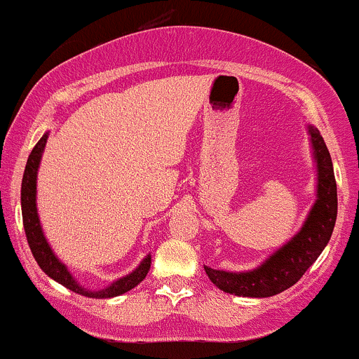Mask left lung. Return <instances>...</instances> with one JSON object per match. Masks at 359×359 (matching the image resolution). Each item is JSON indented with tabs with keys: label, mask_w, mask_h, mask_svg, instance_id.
Instances as JSON below:
<instances>
[{
	"label": "left lung",
	"mask_w": 359,
	"mask_h": 359,
	"mask_svg": "<svg viewBox=\"0 0 359 359\" xmlns=\"http://www.w3.org/2000/svg\"><path fill=\"white\" fill-rule=\"evenodd\" d=\"M311 154L317 165V200L303 226L291 240L265 258L252 271H217L203 265L212 284L243 298H269L298 283L329 243L337 219V184L332 159L322 135L313 125L306 126Z\"/></svg>",
	"instance_id": "left-lung-1"
}]
</instances>
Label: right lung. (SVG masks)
Wrapping results in <instances>:
<instances>
[{"instance_id":"add662e5","label":"right lung","mask_w":359,"mask_h":359,"mask_svg":"<svg viewBox=\"0 0 359 359\" xmlns=\"http://www.w3.org/2000/svg\"><path fill=\"white\" fill-rule=\"evenodd\" d=\"M48 137L49 132H46L41 137V140L36 144V147L32 149L29 159H27L24 178H22V217H24V229L27 234V241H29L30 246V252H32V255L36 258L37 264H39V267L46 272V276L51 277L56 283H60L61 286L76 292V294L87 296V298L102 299L114 298V296H119L123 294V292L130 291V289H133L137 284H140L142 280L145 279V276H147L150 264H152L150 253L140 262V265H138L133 272L119 277L118 280H113L107 287L94 291V289L83 287L82 284L72 276V272L68 271L67 265L56 257L51 245L46 240L44 231H42L41 226L39 214H37V171H39L42 152H44L46 149Z\"/></svg>"}]
</instances>
